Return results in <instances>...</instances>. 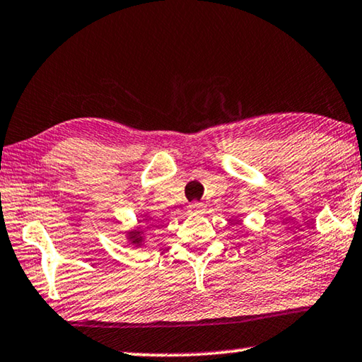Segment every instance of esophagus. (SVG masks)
<instances>
[{"instance_id": "esophagus-1", "label": "esophagus", "mask_w": 362, "mask_h": 362, "mask_svg": "<svg viewBox=\"0 0 362 362\" xmlns=\"http://www.w3.org/2000/svg\"><path fill=\"white\" fill-rule=\"evenodd\" d=\"M202 208H203L202 203L193 202V203H190V206H188V211H190V213H198V211H202Z\"/></svg>"}]
</instances>
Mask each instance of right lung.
I'll use <instances>...</instances> for the list:
<instances>
[{
	"mask_svg": "<svg viewBox=\"0 0 362 362\" xmlns=\"http://www.w3.org/2000/svg\"><path fill=\"white\" fill-rule=\"evenodd\" d=\"M129 239H132L133 244H139V242H141V237H139V233H133Z\"/></svg>",
	"mask_w": 362,
	"mask_h": 362,
	"instance_id": "add662e5",
	"label": "right lung"
}]
</instances>
